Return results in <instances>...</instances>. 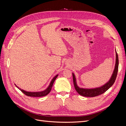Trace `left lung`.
I'll use <instances>...</instances> for the list:
<instances>
[{
    "label": "left lung",
    "instance_id": "left-lung-1",
    "mask_svg": "<svg viewBox=\"0 0 126 126\" xmlns=\"http://www.w3.org/2000/svg\"><path fill=\"white\" fill-rule=\"evenodd\" d=\"M118 64H119V60H118V56L117 53L116 51V64L115 69L113 70V73L111 75L110 79H109L108 82L104 85L103 86L100 87H97L95 88H83L79 87L76 83V80L75 75L74 73L73 74V83L75 90L79 94L84 97H95L100 95L103 94L105 92H106L108 89L110 88L112 85L115 83V80L116 79V77L117 75L118 71Z\"/></svg>",
    "mask_w": 126,
    "mask_h": 126
}]
</instances>
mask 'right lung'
Listing matches in <instances>:
<instances>
[{
    "instance_id": "1",
    "label": "right lung",
    "mask_w": 126,
    "mask_h": 126,
    "mask_svg": "<svg viewBox=\"0 0 126 126\" xmlns=\"http://www.w3.org/2000/svg\"><path fill=\"white\" fill-rule=\"evenodd\" d=\"M58 75H56V76H55L53 79L51 80V82L49 85V86H48V87L46 89V90H44L43 91H41V92H27L24 91L23 90H21V88H20L19 87H18L17 85H16V86L17 87L18 89L21 91L23 94H25L26 95L28 96H30V97H42V96H44L47 95L48 93H49L51 90L53 84L55 80L57 78Z\"/></svg>"
}]
</instances>
